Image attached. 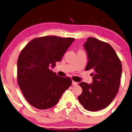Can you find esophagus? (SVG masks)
Segmentation results:
<instances>
[{
	"instance_id": "34e87169",
	"label": "esophagus",
	"mask_w": 132,
	"mask_h": 132,
	"mask_svg": "<svg viewBox=\"0 0 132 132\" xmlns=\"http://www.w3.org/2000/svg\"><path fill=\"white\" fill-rule=\"evenodd\" d=\"M72 84H73V85H77L78 83L76 82V81H72Z\"/></svg>"
}]
</instances>
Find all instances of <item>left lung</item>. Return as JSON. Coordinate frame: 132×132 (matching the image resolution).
<instances>
[{"mask_svg": "<svg viewBox=\"0 0 132 132\" xmlns=\"http://www.w3.org/2000/svg\"><path fill=\"white\" fill-rule=\"evenodd\" d=\"M84 47L88 59L85 71H92L93 81L79 84L82 93L78 99L85 109L97 111L109 106L118 92L121 62L108 43L88 37Z\"/></svg>", "mask_w": 132, "mask_h": 132, "instance_id": "8db88e82", "label": "left lung"}]
</instances>
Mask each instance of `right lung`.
<instances>
[{
  "mask_svg": "<svg viewBox=\"0 0 132 132\" xmlns=\"http://www.w3.org/2000/svg\"><path fill=\"white\" fill-rule=\"evenodd\" d=\"M73 38L45 36L35 38L23 48L17 62L18 84L29 104L38 109L54 106L71 85L70 77H61L50 69L60 61Z\"/></svg>",
  "mask_w": 132,
  "mask_h": 132,
  "instance_id": "add662e5",
  "label": "right lung"
}]
</instances>
